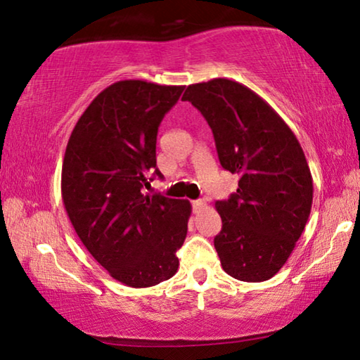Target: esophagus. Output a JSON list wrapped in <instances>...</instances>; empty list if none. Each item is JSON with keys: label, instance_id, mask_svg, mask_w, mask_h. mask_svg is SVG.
Here are the masks:
<instances>
[{"label": "esophagus", "instance_id": "obj_1", "mask_svg": "<svg viewBox=\"0 0 360 360\" xmlns=\"http://www.w3.org/2000/svg\"><path fill=\"white\" fill-rule=\"evenodd\" d=\"M192 206H193V212H200L202 210H205L206 203H205V200H195Z\"/></svg>", "mask_w": 360, "mask_h": 360}]
</instances>
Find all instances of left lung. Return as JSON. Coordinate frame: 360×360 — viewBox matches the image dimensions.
Segmentation results:
<instances>
[{
	"label": "left lung",
	"mask_w": 360,
	"mask_h": 360,
	"mask_svg": "<svg viewBox=\"0 0 360 360\" xmlns=\"http://www.w3.org/2000/svg\"><path fill=\"white\" fill-rule=\"evenodd\" d=\"M182 100L203 114L224 169L238 188L216 202L214 248L224 271L246 283L281 270L311 212L313 178L294 131L251 89L225 77L192 84Z\"/></svg>",
	"instance_id": "8db88e82"
}]
</instances>
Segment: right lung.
Here are the masks:
<instances>
[{"mask_svg":"<svg viewBox=\"0 0 360 360\" xmlns=\"http://www.w3.org/2000/svg\"><path fill=\"white\" fill-rule=\"evenodd\" d=\"M184 85L129 79L95 96L71 131L62 167V198L79 240L109 275L150 288L178 271L188 200L144 195L157 169L158 125ZM152 181V179H150Z\"/></svg>","mask_w":360,"mask_h":360,"instance_id":"add662e5","label":"right lung"}]
</instances>
